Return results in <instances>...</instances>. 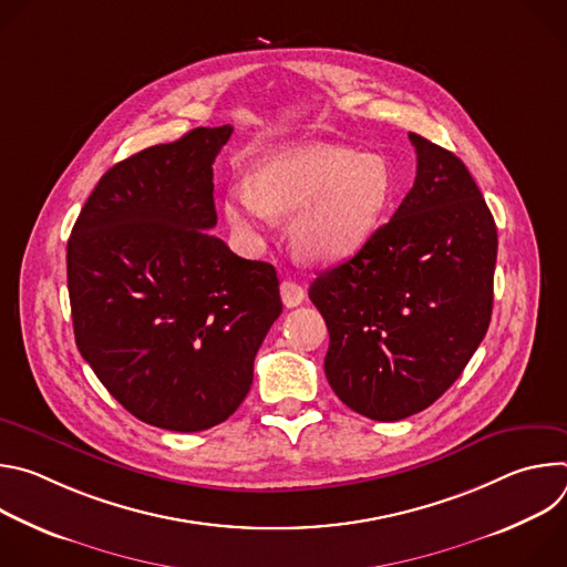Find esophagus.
I'll use <instances>...</instances> for the list:
<instances>
[{"label": "esophagus", "mask_w": 567, "mask_h": 567, "mask_svg": "<svg viewBox=\"0 0 567 567\" xmlns=\"http://www.w3.org/2000/svg\"><path fill=\"white\" fill-rule=\"evenodd\" d=\"M280 298L285 302V307H298L302 300H305V289L293 282V280H282L280 282Z\"/></svg>", "instance_id": "1"}]
</instances>
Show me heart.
Here are the masks:
<instances>
[{
	"instance_id": "1",
	"label": "heart",
	"mask_w": 567,
	"mask_h": 567,
	"mask_svg": "<svg viewBox=\"0 0 567 567\" xmlns=\"http://www.w3.org/2000/svg\"><path fill=\"white\" fill-rule=\"evenodd\" d=\"M394 197L390 166L343 145H300L265 158L254 182L233 186L224 210L230 226L254 235L271 213L291 215L296 254L311 262L350 258L381 226Z\"/></svg>"
}]
</instances>
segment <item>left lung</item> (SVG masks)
Instances as JSON below:
<instances>
[{
    "label": "left lung",
    "mask_w": 567,
    "mask_h": 567,
    "mask_svg": "<svg viewBox=\"0 0 567 567\" xmlns=\"http://www.w3.org/2000/svg\"><path fill=\"white\" fill-rule=\"evenodd\" d=\"M417 177L352 258L320 271L309 298L328 322L326 374L363 417L429 409L489 330L498 233L462 161L420 134Z\"/></svg>",
    "instance_id": "1"
}]
</instances>
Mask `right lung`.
<instances>
[{"label": "right lung", "mask_w": 567, "mask_h": 567, "mask_svg": "<svg viewBox=\"0 0 567 567\" xmlns=\"http://www.w3.org/2000/svg\"><path fill=\"white\" fill-rule=\"evenodd\" d=\"M230 134L197 127L121 161L66 245L75 346L121 406L156 429L228 420L282 311L276 269L208 233L213 161Z\"/></svg>", "instance_id": "right-lung-1"}]
</instances>
